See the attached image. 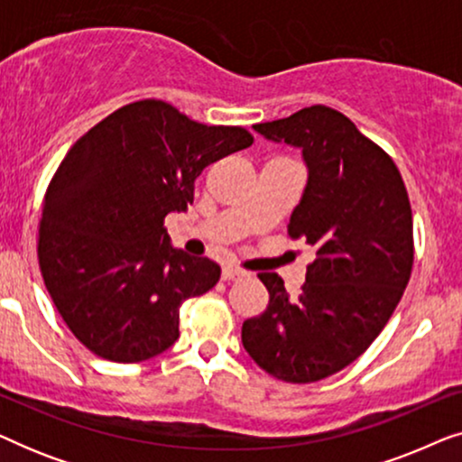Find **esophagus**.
I'll list each match as a JSON object with an SVG mask.
<instances>
[{
    "label": "esophagus",
    "instance_id": "esophagus-1",
    "mask_svg": "<svg viewBox=\"0 0 462 462\" xmlns=\"http://www.w3.org/2000/svg\"><path fill=\"white\" fill-rule=\"evenodd\" d=\"M223 280L225 282H236V280H242V277H245L248 273H245L244 269H237V267H223Z\"/></svg>",
    "mask_w": 462,
    "mask_h": 462
}]
</instances>
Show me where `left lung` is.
Instances as JSON below:
<instances>
[{
    "label": "left lung",
    "instance_id": "1",
    "mask_svg": "<svg viewBox=\"0 0 462 462\" xmlns=\"http://www.w3.org/2000/svg\"><path fill=\"white\" fill-rule=\"evenodd\" d=\"M275 143L302 149L309 180L288 225L313 245L300 294L277 273L264 313L245 319L248 356L283 383H315L346 368L387 326L414 264L412 208L395 162L349 117L324 105L256 124Z\"/></svg>",
    "mask_w": 462,
    "mask_h": 462
}]
</instances>
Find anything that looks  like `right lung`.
Returning a JSON list of instances; mask_svg holds the SVG:
<instances>
[{
	"label": "right lung",
	"instance_id": "obj_1",
	"mask_svg": "<svg viewBox=\"0 0 462 462\" xmlns=\"http://www.w3.org/2000/svg\"><path fill=\"white\" fill-rule=\"evenodd\" d=\"M242 125L193 122L166 100L119 106L78 138L42 201L37 261L50 299L94 356L136 364L179 338V309L220 267L168 244L206 166L242 151Z\"/></svg>",
	"mask_w": 462,
	"mask_h": 462
}]
</instances>
